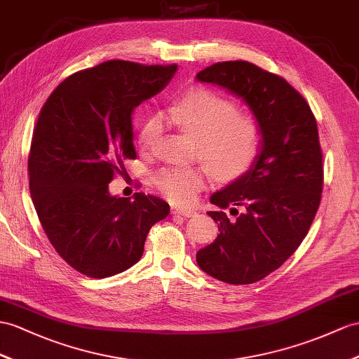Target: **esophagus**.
Here are the masks:
<instances>
[{
  "mask_svg": "<svg viewBox=\"0 0 359 359\" xmlns=\"http://www.w3.org/2000/svg\"><path fill=\"white\" fill-rule=\"evenodd\" d=\"M172 213L173 215H181V216H194L195 215V210L194 208H187V207H177L173 205L172 207Z\"/></svg>",
  "mask_w": 359,
  "mask_h": 359,
  "instance_id": "1",
  "label": "esophagus"
}]
</instances>
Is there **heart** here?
<instances>
[{
  "mask_svg": "<svg viewBox=\"0 0 359 359\" xmlns=\"http://www.w3.org/2000/svg\"><path fill=\"white\" fill-rule=\"evenodd\" d=\"M173 121L199 142V155L217 178L234 181L247 175L256 164L264 130L259 120L241 114L234 102L198 86L191 88L170 108ZM163 130L160 114L147 117L140 130L146 149L158 143ZM205 168L165 165L154 175L160 194L177 204H189L204 187Z\"/></svg>",
  "mask_w": 359,
  "mask_h": 359,
  "instance_id": "b5f03b06",
  "label": "heart"
}]
</instances>
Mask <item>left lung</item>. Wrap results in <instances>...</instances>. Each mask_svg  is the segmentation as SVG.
<instances>
[{
    "label": "left lung",
    "instance_id": "1",
    "mask_svg": "<svg viewBox=\"0 0 359 359\" xmlns=\"http://www.w3.org/2000/svg\"><path fill=\"white\" fill-rule=\"evenodd\" d=\"M196 79L242 97L264 130L252 169L210 198L219 234L196 252L208 276L250 285L294 255L317 215L325 180L317 120L283 77L247 60L213 64Z\"/></svg>",
    "mask_w": 359,
    "mask_h": 359
}]
</instances>
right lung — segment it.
<instances>
[{"instance_id":"right-lung-1","label":"right lung","mask_w":359,"mask_h":359,"mask_svg":"<svg viewBox=\"0 0 359 359\" xmlns=\"http://www.w3.org/2000/svg\"><path fill=\"white\" fill-rule=\"evenodd\" d=\"M178 65L108 60L60 82L41 108L29 154V186L51 245L93 278L118 274L143 256L163 199L109 195L108 184L135 160L133 111L169 83Z\"/></svg>"}]
</instances>
